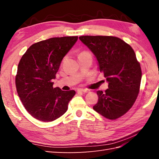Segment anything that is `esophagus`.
<instances>
[{"instance_id": "1", "label": "esophagus", "mask_w": 159, "mask_h": 159, "mask_svg": "<svg viewBox=\"0 0 159 159\" xmlns=\"http://www.w3.org/2000/svg\"><path fill=\"white\" fill-rule=\"evenodd\" d=\"M89 92V89H77V92Z\"/></svg>"}]
</instances>
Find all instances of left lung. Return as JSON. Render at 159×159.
Returning <instances> with one entry per match:
<instances>
[{"label":"left lung","mask_w":159,"mask_h":159,"mask_svg":"<svg viewBox=\"0 0 159 159\" xmlns=\"http://www.w3.org/2000/svg\"><path fill=\"white\" fill-rule=\"evenodd\" d=\"M79 39L95 56L98 70L109 83L105 92H97L98 101L93 110L109 120L122 116L139 92L141 70L133 49L116 37L86 35Z\"/></svg>","instance_id":"obj_1"}]
</instances>
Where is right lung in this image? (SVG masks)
Returning <instances> with one entry per match:
<instances>
[{
	"label": "right lung",
	"mask_w": 159,
	"mask_h": 159,
	"mask_svg": "<svg viewBox=\"0 0 159 159\" xmlns=\"http://www.w3.org/2000/svg\"><path fill=\"white\" fill-rule=\"evenodd\" d=\"M78 37L52 38L31 45L20 59L16 76L18 96L28 113L48 122L65 113L75 91L53 87L61 62Z\"/></svg>",
	"instance_id": "obj_1"
}]
</instances>
